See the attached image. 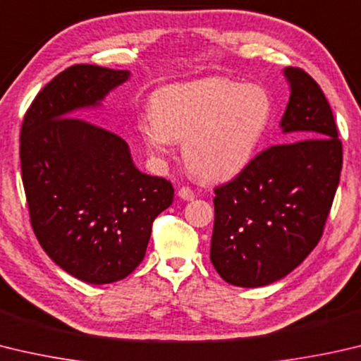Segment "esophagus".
Here are the masks:
<instances>
[{
    "label": "esophagus",
    "instance_id": "1",
    "mask_svg": "<svg viewBox=\"0 0 361 361\" xmlns=\"http://www.w3.org/2000/svg\"><path fill=\"white\" fill-rule=\"evenodd\" d=\"M178 197L180 199H183V200H194V192H192V189L191 188H181L180 191H178Z\"/></svg>",
    "mask_w": 361,
    "mask_h": 361
}]
</instances>
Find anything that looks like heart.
<instances>
[{
    "instance_id": "heart-1",
    "label": "heart",
    "mask_w": 361,
    "mask_h": 361,
    "mask_svg": "<svg viewBox=\"0 0 361 361\" xmlns=\"http://www.w3.org/2000/svg\"><path fill=\"white\" fill-rule=\"evenodd\" d=\"M271 112V97L260 85L208 77L158 91L152 114L137 120V133L158 161L183 140V161L197 178L224 181L252 161Z\"/></svg>"
}]
</instances>
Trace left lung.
I'll list each match as a JSON object with an SVG mask.
<instances>
[{"mask_svg":"<svg viewBox=\"0 0 361 361\" xmlns=\"http://www.w3.org/2000/svg\"><path fill=\"white\" fill-rule=\"evenodd\" d=\"M290 97L283 145L262 152L214 189L209 259L226 283L262 287L283 279L322 237L343 167L329 101L311 75L284 68Z\"/></svg>","mask_w":361,"mask_h":361,"instance_id":"obj_1","label":"left lung"}]
</instances>
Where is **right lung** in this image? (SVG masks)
<instances>
[{
	"instance_id": "right-lung-1",
	"label": "right lung",
	"mask_w": 361,
	"mask_h": 361,
	"mask_svg": "<svg viewBox=\"0 0 361 361\" xmlns=\"http://www.w3.org/2000/svg\"><path fill=\"white\" fill-rule=\"evenodd\" d=\"M129 78V71L71 66L36 96L20 133L32 231L58 267L96 286L139 267L154 218L173 202L172 185L140 172L121 137L71 118L102 107Z\"/></svg>"
}]
</instances>
